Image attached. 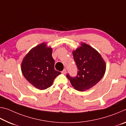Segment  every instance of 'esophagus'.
Listing matches in <instances>:
<instances>
[{"label":"esophagus","mask_w":126,"mask_h":126,"mask_svg":"<svg viewBox=\"0 0 126 126\" xmlns=\"http://www.w3.org/2000/svg\"><path fill=\"white\" fill-rule=\"evenodd\" d=\"M62 73L63 74H65L66 73H67V69H64L62 71Z\"/></svg>","instance_id":"34e87169"}]
</instances>
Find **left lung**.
Here are the masks:
<instances>
[{
	"label": "left lung",
	"instance_id": "obj_1",
	"mask_svg": "<svg viewBox=\"0 0 126 126\" xmlns=\"http://www.w3.org/2000/svg\"><path fill=\"white\" fill-rule=\"evenodd\" d=\"M74 60L78 69L76 77L67 74L76 90L83 91L96 84L106 72V63L96 50L86 43L73 52Z\"/></svg>",
	"mask_w": 126,
	"mask_h": 126
}]
</instances>
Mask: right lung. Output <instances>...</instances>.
Returning a JSON list of instances; mask_svg holds the SVG:
<instances>
[{
	"label": "right lung",
	"instance_id": "right-lung-1",
	"mask_svg": "<svg viewBox=\"0 0 126 126\" xmlns=\"http://www.w3.org/2000/svg\"><path fill=\"white\" fill-rule=\"evenodd\" d=\"M52 49L42 43L29 51L21 64L23 76L28 82L40 90L50 87L61 73L55 70Z\"/></svg>",
	"mask_w": 126,
	"mask_h": 126
}]
</instances>
